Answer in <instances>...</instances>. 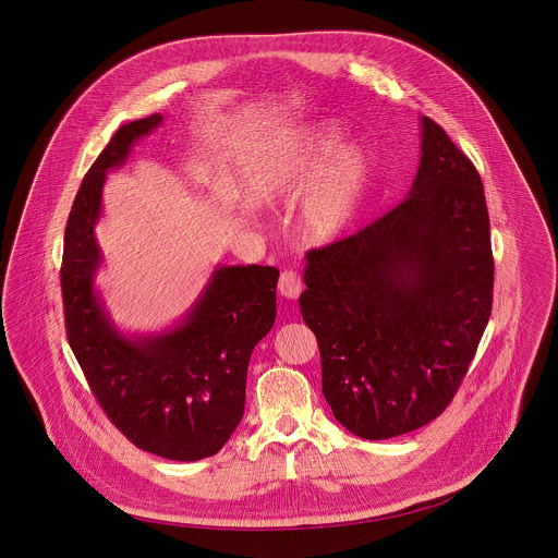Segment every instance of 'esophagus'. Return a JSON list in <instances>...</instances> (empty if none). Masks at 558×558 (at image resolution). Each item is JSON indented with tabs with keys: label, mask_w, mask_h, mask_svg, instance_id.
Returning <instances> with one entry per match:
<instances>
[{
	"label": "esophagus",
	"mask_w": 558,
	"mask_h": 558,
	"mask_svg": "<svg viewBox=\"0 0 558 558\" xmlns=\"http://www.w3.org/2000/svg\"><path fill=\"white\" fill-rule=\"evenodd\" d=\"M279 292L286 299H296L303 292V277L296 270H283L279 277Z\"/></svg>",
	"instance_id": "esophagus-1"
}]
</instances>
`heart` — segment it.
Masks as SVG:
<instances>
[{
  "label": "heart",
  "instance_id": "1",
  "mask_svg": "<svg viewBox=\"0 0 558 558\" xmlns=\"http://www.w3.org/2000/svg\"><path fill=\"white\" fill-rule=\"evenodd\" d=\"M341 131L332 124H318L307 131L299 146V159L292 162V184H305L337 150ZM372 175V160L361 146H343L319 175L316 186L305 199L303 223L310 236L332 239L339 234L363 199Z\"/></svg>",
  "mask_w": 558,
  "mask_h": 558
}]
</instances>
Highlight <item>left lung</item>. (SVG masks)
Segmentation results:
<instances>
[{"label":"left lung","instance_id":"1","mask_svg":"<svg viewBox=\"0 0 558 558\" xmlns=\"http://www.w3.org/2000/svg\"><path fill=\"white\" fill-rule=\"evenodd\" d=\"M305 286L322 393L345 429L385 440L445 412L492 314L494 257L478 171L442 126L421 118L408 197L312 248Z\"/></svg>","mask_w":558,"mask_h":558}]
</instances>
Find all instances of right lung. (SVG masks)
Here are the masks:
<instances>
[{
    "label": "right lung",
    "instance_id": "right-lung-1",
    "mask_svg": "<svg viewBox=\"0 0 558 558\" xmlns=\"http://www.w3.org/2000/svg\"><path fill=\"white\" fill-rule=\"evenodd\" d=\"M153 113L118 129L81 182L64 232L62 301L69 343L109 421L140 449L167 460L210 458L244 414L253 348L275 324V266H219L180 326L126 339L94 292L105 173L153 133Z\"/></svg>",
    "mask_w": 558,
    "mask_h": 558
}]
</instances>
